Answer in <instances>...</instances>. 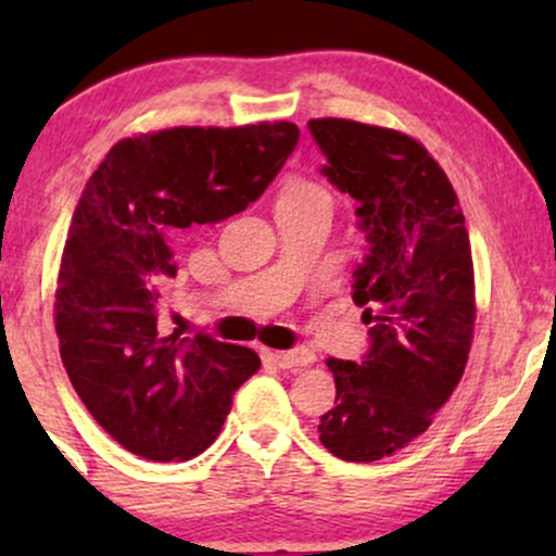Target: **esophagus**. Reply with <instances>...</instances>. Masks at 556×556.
<instances>
[{"label": "esophagus", "mask_w": 556, "mask_h": 556, "mask_svg": "<svg viewBox=\"0 0 556 556\" xmlns=\"http://www.w3.org/2000/svg\"><path fill=\"white\" fill-rule=\"evenodd\" d=\"M276 364L283 369H295L306 367V364L314 362V352L311 349H286V352H276Z\"/></svg>", "instance_id": "esophagus-1"}]
</instances>
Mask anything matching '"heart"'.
Here are the masks:
<instances>
[{"instance_id":"obj_1","label":"heart","mask_w":556,"mask_h":556,"mask_svg":"<svg viewBox=\"0 0 556 556\" xmlns=\"http://www.w3.org/2000/svg\"><path fill=\"white\" fill-rule=\"evenodd\" d=\"M329 202V197L318 185L308 179H291L288 185L280 189V197H278V204H299V202Z\"/></svg>"}]
</instances>
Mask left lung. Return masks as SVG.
<instances>
[{
  "mask_svg": "<svg viewBox=\"0 0 556 556\" xmlns=\"http://www.w3.org/2000/svg\"><path fill=\"white\" fill-rule=\"evenodd\" d=\"M321 174L356 202L367 238L352 299L369 324L359 362L326 359L337 400L321 443L371 463L413 443L445 405L473 339V261L458 197L435 159L409 136L346 118H314Z\"/></svg>",
  "mask_w": 556,
  "mask_h": 556,
  "instance_id": "1",
  "label": "left lung"
}]
</instances>
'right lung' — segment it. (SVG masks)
Listing matches in <instances>:
<instances>
[{
    "instance_id": "1",
    "label": "right lung",
    "mask_w": 556,
    "mask_h": 556,
    "mask_svg": "<svg viewBox=\"0 0 556 556\" xmlns=\"http://www.w3.org/2000/svg\"><path fill=\"white\" fill-rule=\"evenodd\" d=\"M299 126L166 128L113 147L67 230L55 331L71 382L109 435L149 460H189L215 443L232 394L261 369L253 349L162 326L174 242L238 215L299 143Z\"/></svg>"
}]
</instances>
